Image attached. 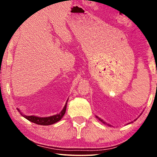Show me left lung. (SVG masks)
Listing matches in <instances>:
<instances>
[{
	"label": "left lung",
	"instance_id": "left-lung-1",
	"mask_svg": "<svg viewBox=\"0 0 157 157\" xmlns=\"http://www.w3.org/2000/svg\"><path fill=\"white\" fill-rule=\"evenodd\" d=\"M140 115H141V113H140ZM95 117H96V118H97L98 119V120H99L100 121H101V122H102V123H104V124H107V125H108V126H111L109 124H108V123H106V122H105L104 121H103V120H102V119H101L100 118H99V117H98V116H95ZM136 119H137V118H136ZM136 120H135V121H136Z\"/></svg>",
	"mask_w": 157,
	"mask_h": 157
}]
</instances>
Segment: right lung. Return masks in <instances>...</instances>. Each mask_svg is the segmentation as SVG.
<instances>
[{
    "instance_id": "obj_1",
    "label": "right lung",
    "mask_w": 157,
    "mask_h": 157,
    "mask_svg": "<svg viewBox=\"0 0 157 157\" xmlns=\"http://www.w3.org/2000/svg\"><path fill=\"white\" fill-rule=\"evenodd\" d=\"M68 99L66 101V104L63 107V109L59 113H57L56 115H53L51 116L48 117H39L36 116H27L23 114V112H21V110L18 109L17 108V110L19 111L21 115L23 117H24L25 118L27 119L29 121L33 122L34 123H36L37 124H40V125H50V124H52L57 122L59 121L61 119L63 118V115H64L66 113V106H67V102Z\"/></svg>"
}]
</instances>
